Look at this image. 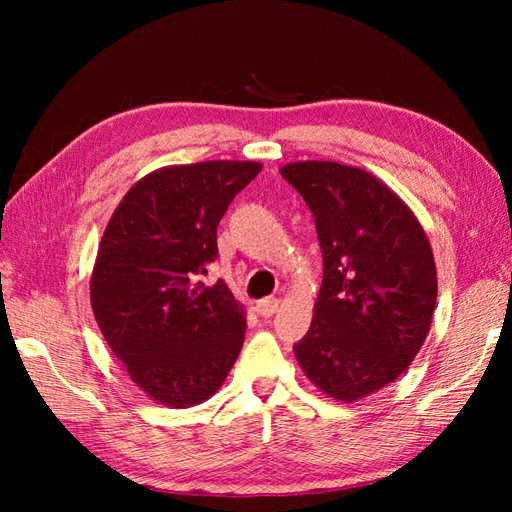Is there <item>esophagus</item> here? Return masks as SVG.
<instances>
[{
  "label": "esophagus",
  "instance_id": "1",
  "mask_svg": "<svg viewBox=\"0 0 512 512\" xmlns=\"http://www.w3.org/2000/svg\"><path fill=\"white\" fill-rule=\"evenodd\" d=\"M279 310V299L275 297H268V299H262L257 303V312L262 314V317H273V314Z\"/></svg>",
  "mask_w": 512,
  "mask_h": 512
}]
</instances>
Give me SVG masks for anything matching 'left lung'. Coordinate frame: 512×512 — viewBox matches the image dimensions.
Returning a JSON list of instances; mask_svg holds the SVG:
<instances>
[{
    "instance_id": "1",
    "label": "left lung",
    "mask_w": 512,
    "mask_h": 512,
    "mask_svg": "<svg viewBox=\"0 0 512 512\" xmlns=\"http://www.w3.org/2000/svg\"><path fill=\"white\" fill-rule=\"evenodd\" d=\"M281 176L312 211L323 255L314 319L292 350L314 385L352 402L396 380L427 339L438 297L429 239L363 169L308 160Z\"/></svg>"
}]
</instances>
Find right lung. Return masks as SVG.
<instances>
[{
    "label": "right lung",
    "mask_w": 512,
    "mask_h": 512,
    "mask_svg": "<svg viewBox=\"0 0 512 512\" xmlns=\"http://www.w3.org/2000/svg\"><path fill=\"white\" fill-rule=\"evenodd\" d=\"M262 171L259 162L209 160L149 173L107 224L92 273V310L134 383L167 407L213 396L246 332L222 279L200 277L217 259V224Z\"/></svg>",
    "instance_id": "right-lung-1"
}]
</instances>
